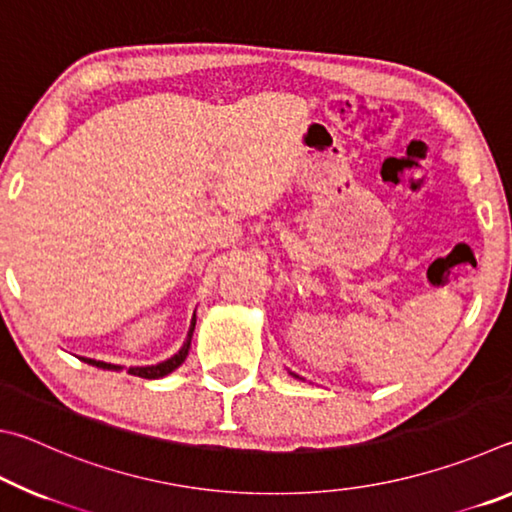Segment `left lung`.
Wrapping results in <instances>:
<instances>
[{
	"mask_svg": "<svg viewBox=\"0 0 512 512\" xmlns=\"http://www.w3.org/2000/svg\"><path fill=\"white\" fill-rule=\"evenodd\" d=\"M291 375H293V377H296V379H300V377H298V375H296V372H291Z\"/></svg>",
	"mask_w": 512,
	"mask_h": 512,
	"instance_id": "left-lung-1",
	"label": "left lung"
}]
</instances>
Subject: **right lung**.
<instances>
[{
  "label": "right lung",
  "instance_id": "1",
  "mask_svg": "<svg viewBox=\"0 0 512 512\" xmlns=\"http://www.w3.org/2000/svg\"><path fill=\"white\" fill-rule=\"evenodd\" d=\"M194 327H196V311L192 316V323H189V332H187V339L183 343V348L173 354L171 359L155 363V366H133V368H128V375H135V377H142V379H160V377H167L169 372L183 366V361L187 359V354H189V348H192ZM81 361L90 363V366L103 368V370H121V366H117V363H106V361H97V359H88V357H81Z\"/></svg>",
  "mask_w": 512,
  "mask_h": 512
}]
</instances>
